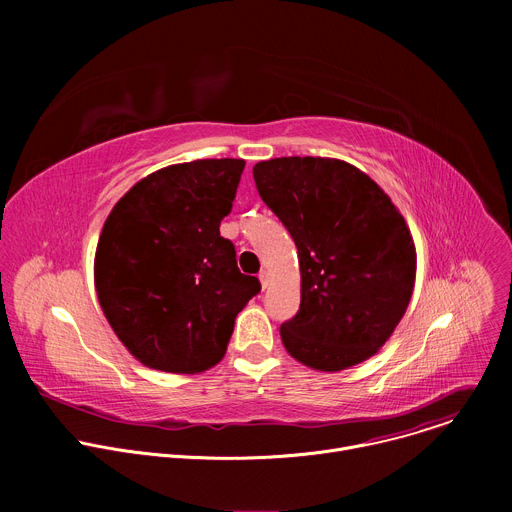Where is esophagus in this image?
Here are the masks:
<instances>
[{
    "mask_svg": "<svg viewBox=\"0 0 512 512\" xmlns=\"http://www.w3.org/2000/svg\"><path fill=\"white\" fill-rule=\"evenodd\" d=\"M259 281H261V287H263V289L269 285V273H267L265 269L259 271Z\"/></svg>",
    "mask_w": 512,
    "mask_h": 512,
    "instance_id": "1",
    "label": "esophagus"
}]
</instances>
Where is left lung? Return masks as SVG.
Wrapping results in <instances>:
<instances>
[{
    "label": "left lung",
    "mask_w": 512,
    "mask_h": 512,
    "mask_svg": "<svg viewBox=\"0 0 512 512\" xmlns=\"http://www.w3.org/2000/svg\"><path fill=\"white\" fill-rule=\"evenodd\" d=\"M257 192L298 247L302 302L279 328L285 350L316 371L371 358L401 322L415 245L391 198L332 158H275L253 168Z\"/></svg>",
    "instance_id": "1"
}]
</instances>
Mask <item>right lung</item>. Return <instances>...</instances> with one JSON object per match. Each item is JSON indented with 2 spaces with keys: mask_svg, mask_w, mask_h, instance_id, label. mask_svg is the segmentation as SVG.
<instances>
[{
  "mask_svg": "<svg viewBox=\"0 0 512 512\" xmlns=\"http://www.w3.org/2000/svg\"><path fill=\"white\" fill-rule=\"evenodd\" d=\"M245 162L196 160L139 180L111 210L95 255L99 304L145 367L194 375L221 360L261 291L221 237Z\"/></svg>",
  "mask_w": 512,
  "mask_h": 512,
  "instance_id": "right-lung-1",
  "label": "right lung"
}]
</instances>
